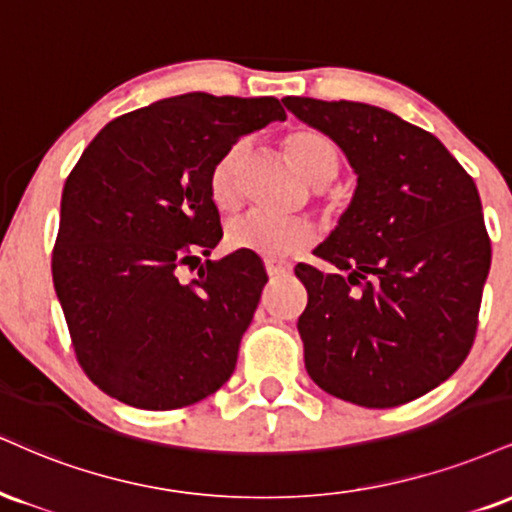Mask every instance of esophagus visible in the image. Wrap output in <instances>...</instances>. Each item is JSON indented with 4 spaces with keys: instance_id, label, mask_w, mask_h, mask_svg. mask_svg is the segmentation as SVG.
<instances>
[{
    "instance_id": "34e87169",
    "label": "esophagus",
    "mask_w": 512,
    "mask_h": 512,
    "mask_svg": "<svg viewBox=\"0 0 512 512\" xmlns=\"http://www.w3.org/2000/svg\"><path fill=\"white\" fill-rule=\"evenodd\" d=\"M264 267H267V274L276 279V276H286L291 274V264L288 262H274V260H267L264 262Z\"/></svg>"
}]
</instances>
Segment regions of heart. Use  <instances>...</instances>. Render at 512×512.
Here are the masks:
<instances>
[{"mask_svg": "<svg viewBox=\"0 0 512 512\" xmlns=\"http://www.w3.org/2000/svg\"><path fill=\"white\" fill-rule=\"evenodd\" d=\"M283 150L300 176L310 186H324L341 169V150L329 135L317 128H293L283 135ZM248 143L238 140L217 159L209 174V195L221 212H231L240 202V176H243ZM315 240V231L307 221L274 219L267 214L250 212L231 221L226 229V245L231 250L255 252L267 260H283L305 250Z\"/></svg>", "mask_w": 512, "mask_h": 512, "instance_id": "obj_1", "label": "heart"}]
</instances>
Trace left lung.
<instances>
[{
  "mask_svg": "<svg viewBox=\"0 0 512 512\" xmlns=\"http://www.w3.org/2000/svg\"><path fill=\"white\" fill-rule=\"evenodd\" d=\"M357 174L353 200L315 250L341 274L298 264L305 367L331 396L396 408L463 365L477 334L491 240L472 176L439 138L362 102L283 97Z\"/></svg>",
  "mask_w": 512,
  "mask_h": 512,
  "instance_id": "1",
  "label": "left lung"
}]
</instances>
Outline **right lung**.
I'll list each match as a JSON object with an SVG mask.
<instances>
[{"mask_svg":"<svg viewBox=\"0 0 512 512\" xmlns=\"http://www.w3.org/2000/svg\"><path fill=\"white\" fill-rule=\"evenodd\" d=\"M286 112L276 97L186 92L109 121L61 195L54 291L95 386L143 410H176L229 381L267 272L255 252L178 269L219 243L209 174L240 135Z\"/></svg>","mask_w":512,"mask_h":512,"instance_id":"1","label":"right lung"}]
</instances>
